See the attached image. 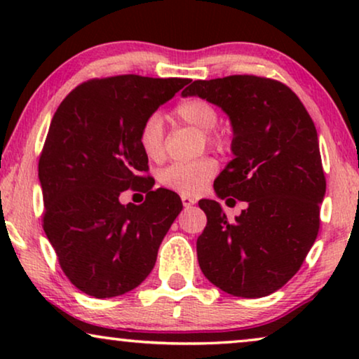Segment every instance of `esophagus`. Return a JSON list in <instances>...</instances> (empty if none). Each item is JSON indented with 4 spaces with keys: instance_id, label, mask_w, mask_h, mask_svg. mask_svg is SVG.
<instances>
[{
    "instance_id": "esophagus-1",
    "label": "esophagus",
    "mask_w": 359,
    "mask_h": 359,
    "mask_svg": "<svg viewBox=\"0 0 359 359\" xmlns=\"http://www.w3.org/2000/svg\"><path fill=\"white\" fill-rule=\"evenodd\" d=\"M181 201H183L184 208H191V205L196 204V199L189 198V196H181Z\"/></svg>"
}]
</instances>
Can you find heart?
I'll return each mask as SVG.
<instances>
[{
	"instance_id": "1",
	"label": "heart",
	"mask_w": 359,
	"mask_h": 359,
	"mask_svg": "<svg viewBox=\"0 0 359 359\" xmlns=\"http://www.w3.org/2000/svg\"><path fill=\"white\" fill-rule=\"evenodd\" d=\"M175 114L184 124L205 132L204 140L209 147L224 149V137L210 132L217 126L219 114L209 101L201 100V97H191L176 106ZM163 117L158 112H154L147 117L139 130V145L150 160L156 161L163 156ZM215 170H217L215 160L210 156H203V158L188 161V163H173L166 166L165 170L160 171L158 181L161 186L180 194H198L203 191L205 183L212 178Z\"/></svg>"
}]
</instances>
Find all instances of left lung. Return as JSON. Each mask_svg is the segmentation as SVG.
Listing matches in <instances>:
<instances>
[{"label": "left lung", "mask_w": 359, "mask_h": 359, "mask_svg": "<svg viewBox=\"0 0 359 359\" xmlns=\"http://www.w3.org/2000/svg\"><path fill=\"white\" fill-rule=\"evenodd\" d=\"M181 96H198L227 114L233 158L214 191L247 203L229 220L217 201H199L208 215L196 243L201 271L232 296H269L299 271L318 233L325 176L316 126L301 100L268 78L198 80Z\"/></svg>", "instance_id": "8db88e82"}]
</instances>
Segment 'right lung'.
Instances as JSON below:
<instances>
[{"label": "right lung", "mask_w": 359, "mask_h": 359, "mask_svg": "<svg viewBox=\"0 0 359 359\" xmlns=\"http://www.w3.org/2000/svg\"><path fill=\"white\" fill-rule=\"evenodd\" d=\"M191 80L122 75L76 86L52 117L39 160L43 230L63 273L88 296L106 299L139 286L155 266L183 209L173 191L149 189L140 205L122 204L144 188L149 156L140 126Z\"/></svg>", "instance_id": "add662e5"}]
</instances>
